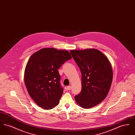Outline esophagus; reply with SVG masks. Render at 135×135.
Segmentation results:
<instances>
[{
	"instance_id": "obj_1",
	"label": "esophagus",
	"mask_w": 135,
	"mask_h": 135,
	"mask_svg": "<svg viewBox=\"0 0 135 135\" xmlns=\"http://www.w3.org/2000/svg\"><path fill=\"white\" fill-rule=\"evenodd\" d=\"M71 89V86H68L66 88V89L67 90H70Z\"/></svg>"
}]
</instances>
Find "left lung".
<instances>
[{"label": "left lung", "instance_id": "8db88e82", "mask_svg": "<svg viewBox=\"0 0 135 135\" xmlns=\"http://www.w3.org/2000/svg\"><path fill=\"white\" fill-rule=\"evenodd\" d=\"M71 55L81 73V91L75 96L76 103L90 108L107 96L113 77L111 65L102 52L96 49L72 50Z\"/></svg>", "mask_w": 135, "mask_h": 135}]
</instances>
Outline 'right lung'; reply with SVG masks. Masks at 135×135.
<instances>
[{
  "label": "right lung",
  "mask_w": 135,
  "mask_h": 135,
  "mask_svg": "<svg viewBox=\"0 0 135 135\" xmlns=\"http://www.w3.org/2000/svg\"><path fill=\"white\" fill-rule=\"evenodd\" d=\"M72 58L67 51L44 48L34 53L26 65L24 81L33 101L43 109L57 106L63 93L58 69Z\"/></svg>",
  "instance_id": "1"
}]
</instances>
